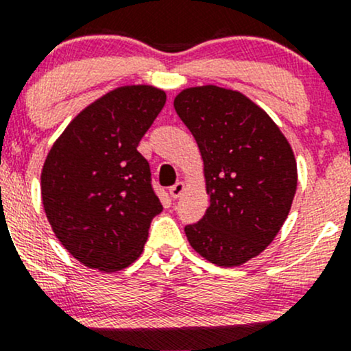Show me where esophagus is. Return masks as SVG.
Listing matches in <instances>:
<instances>
[{"instance_id":"esophagus-1","label":"esophagus","mask_w":351,"mask_h":351,"mask_svg":"<svg viewBox=\"0 0 351 351\" xmlns=\"http://www.w3.org/2000/svg\"><path fill=\"white\" fill-rule=\"evenodd\" d=\"M184 191H186V184L184 182H177L172 187H169V194H171L174 199L180 197V195L184 194Z\"/></svg>"}]
</instances>
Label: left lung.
Wrapping results in <instances>:
<instances>
[{
    "label": "left lung",
    "instance_id": "obj_1",
    "mask_svg": "<svg viewBox=\"0 0 351 351\" xmlns=\"http://www.w3.org/2000/svg\"><path fill=\"white\" fill-rule=\"evenodd\" d=\"M174 108L197 142L209 207L186 226L192 250L232 267L261 254L288 217L298 186L296 159L269 115L237 90L184 88Z\"/></svg>",
    "mask_w": 351,
    "mask_h": 351
}]
</instances>
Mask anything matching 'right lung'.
I'll list each match as a JSON object with an SVG mask.
<instances>
[{
  "label": "right lung",
  "instance_id": "add662e5",
  "mask_svg": "<svg viewBox=\"0 0 351 351\" xmlns=\"http://www.w3.org/2000/svg\"><path fill=\"white\" fill-rule=\"evenodd\" d=\"M165 99L152 85L110 90L71 120L45 159V214L62 246L86 267L115 273L144 251L162 204L137 147Z\"/></svg>",
  "mask_w": 351,
  "mask_h": 351
}]
</instances>
